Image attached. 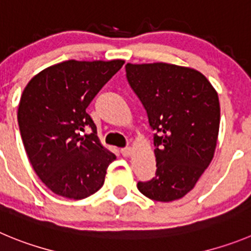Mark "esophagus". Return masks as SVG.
Segmentation results:
<instances>
[{
  "instance_id": "34e87169",
  "label": "esophagus",
  "mask_w": 251,
  "mask_h": 251,
  "mask_svg": "<svg viewBox=\"0 0 251 251\" xmlns=\"http://www.w3.org/2000/svg\"><path fill=\"white\" fill-rule=\"evenodd\" d=\"M120 152L124 157H128L131 154V152H132V149H131V147H125V149H121Z\"/></svg>"
}]
</instances>
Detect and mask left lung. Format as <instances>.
<instances>
[{
	"mask_svg": "<svg viewBox=\"0 0 251 251\" xmlns=\"http://www.w3.org/2000/svg\"><path fill=\"white\" fill-rule=\"evenodd\" d=\"M153 133L156 175L137 188L158 202L186 196L209 166L217 146L218 94L198 70L167 63L125 65Z\"/></svg>",
	"mask_w": 251,
	"mask_h": 251,
	"instance_id": "8db88e82",
	"label": "left lung"
}]
</instances>
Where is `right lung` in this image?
I'll use <instances>...</instances> for the list:
<instances>
[{
	"instance_id": "add662e5",
	"label": "right lung",
	"mask_w": 251,
	"mask_h": 251,
	"mask_svg": "<svg viewBox=\"0 0 251 251\" xmlns=\"http://www.w3.org/2000/svg\"><path fill=\"white\" fill-rule=\"evenodd\" d=\"M124 63L67 60L42 70L23 90L21 136L34 172L53 193L83 200L104 184L116 156L100 144L86 107Z\"/></svg>"
}]
</instances>
